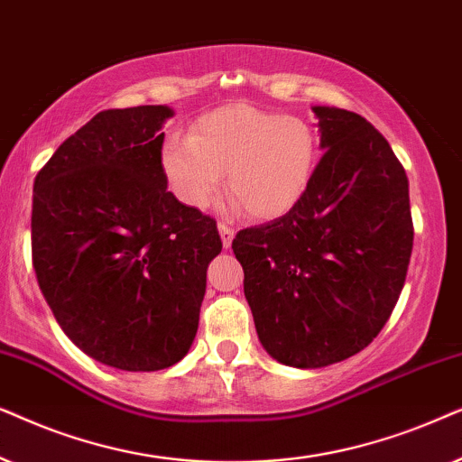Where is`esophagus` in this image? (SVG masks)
<instances>
[{
    "label": "esophagus",
    "mask_w": 462,
    "mask_h": 462,
    "mask_svg": "<svg viewBox=\"0 0 462 462\" xmlns=\"http://www.w3.org/2000/svg\"><path fill=\"white\" fill-rule=\"evenodd\" d=\"M217 230H219L221 243H224V247L227 249V247H230V245H232V238H235V230H232V227L227 226V224H219Z\"/></svg>",
    "instance_id": "esophagus-1"
}]
</instances>
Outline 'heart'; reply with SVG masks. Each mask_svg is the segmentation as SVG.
<instances>
[{"instance_id": "obj_1", "label": "heart", "mask_w": 462, "mask_h": 462, "mask_svg": "<svg viewBox=\"0 0 462 462\" xmlns=\"http://www.w3.org/2000/svg\"><path fill=\"white\" fill-rule=\"evenodd\" d=\"M160 160L175 196L188 207H207L227 173V189L251 217L276 219L309 192L319 139L298 116L235 103L200 116L189 137L169 139Z\"/></svg>"}]
</instances>
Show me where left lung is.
Segmentation results:
<instances>
[{
  "label": "left lung",
  "instance_id": "obj_1",
  "mask_svg": "<svg viewBox=\"0 0 462 462\" xmlns=\"http://www.w3.org/2000/svg\"><path fill=\"white\" fill-rule=\"evenodd\" d=\"M312 112L325 153L309 192L232 241L262 346L302 370L348 359L380 334L414 243L408 177L389 141L355 112Z\"/></svg>",
  "mask_w": 462,
  "mask_h": 462
}]
</instances>
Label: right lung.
Returning <instances> with one entry per match:
<instances>
[{"label": "right lung", "instance_id": "obj_1", "mask_svg": "<svg viewBox=\"0 0 462 462\" xmlns=\"http://www.w3.org/2000/svg\"><path fill=\"white\" fill-rule=\"evenodd\" d=\"M167 106L106 109L59 145L33 183L31 254L54 319L116 370L156 372L199 329L217 224L167 189Z\"/></svg>", "mask_w": 462, "mask_h": 462}]
</instances>
